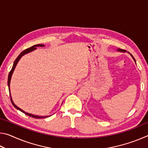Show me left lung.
<instances>
[{"mask_svg": "<svg viewBox=\"0 0 148 148\" xmlns=\"http://www.w3.org/2000/svg\"><path fill=\"white\" fill-rule=\"evenodd\" d=\"M117 51H118V52H121V53H125V52H126V51H125V50H123V49H117V50H116ZM128 53L131 55V56L132 57V59H133V60L134 61V62H135V63H136V60H135V59L134 58V57L132 56V55L129 53V52H128Z\"/></svg>", "mask_w": 148, "mask_h": 148, "instance_id": "8db88e82", "label": "left lung"}]
</instances>
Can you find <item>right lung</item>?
Here are the masks:
<instances>
[{
	"label": "right lung",
	"instance_id": "right-lung-1",
	"mask_svg": "<svg viewBox=\"0 0 148 148\" xmlns=\"http://www.w3.org/2000/svg\"><path fill=\"white\" fill-rule=\"evenodd\" d=\"M45 45L44 44H36V45H34V46H32L31 47H29V48L27 49H25L23 51H22L21 53H20L18 57H17L16 59L15 60V61L14 62V64H13V66H12V69L10 71V73L8 74V89H9V92H10V99H11V102L12 104H13V106L16 108V109L19 110V111H21L23 112V113H24L25 114L27 115V116H29L30 117H34V118H36V119H41V118H46V117H49L50 116H36V115H34V114H29V113H27V112L23 111V110L20 108H19L18 106H17L16 104H14V102L13 101V100H12V96H11V93H10V81H11V78H12V74H13L14 73V71L15 69H16V65L17 64V63H18L19 61L20 60V59L22 57H23V56H25V54H27L30 53V52H31L32 51H34V50L36 49V47H44Z\"/></svg>",
	"mask_w": 148,
	"mask_h": 148
}]
</instances>
